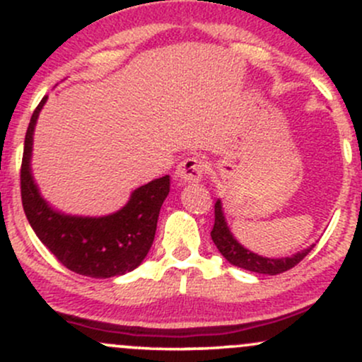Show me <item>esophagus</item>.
Returning a JSON list of instances; mask_svg holds the SVG:
<instances>
[{
  "instance_id": "obj_1",
  "label": "esophagus",
  "mask_w": 362,
  "mask_h": 362,
  "mask_svg": "<svg viewBox=\"0 0 362 362\" xmlns=\"http://www.w3.org/2000/svg\"><path fill=\"white\" fill-rule=\"evenodd\" d=\"M202 173H204V163H202L201 158H185L184 161L178 163L175 170V180L182 185L194 184V182L201 180Z\"/></svg>"
}]
</instances>
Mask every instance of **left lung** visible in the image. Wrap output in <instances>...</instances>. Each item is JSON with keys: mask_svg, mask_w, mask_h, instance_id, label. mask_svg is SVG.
Masks as SVG:
<instances>
[{"mask_svg": "<svg viewBox=\"0 0 362 362\" xmlns=\"http://www.w3.org/2000/svg\"><path fill=\"white\" fill-rule=\"evenodd\" d=\"M211 238L221 255L230 262L231 265L245 269V271L257 272V274H267V276H276V274L286 272L293 269L294 265L300 264L306 255L311 252L315 245H310L305 250L294 253L291 257H281V259H269V257H262L259 253H253L248 248H245L238 240L231 233L230 226H228L226 218H224L223 202L218 199L214 204V226L211 231Z\"/></svg>", "mask_w": 362, "mask_h": 362, "instance_id": "obj_1", "label": "left lung"}]
</instances>
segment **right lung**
I'll list each match as a JSON object with an SVG mask.
<instances>
[{
    "label": "right lung",
    "mask_w": 362,
    "mask_h": 362,
    "mask_svg": "<svg viewBox=\"0 0 362 362\" xmlns=\"http://www.w3.org/2000/svg\"><path fill=\"white\" fill-rule=\"evenodd\" d=\"M45 102L47 97L32 114L20 172L22 204L32 230L64 267L81 276L109 279L134 271L155 240L161 204L170 192V177L138 187L126 206L107 216H74L54 209L40 195L30 165L35 124Z\"/></svg>",
    "instance_id": "add662e5"
}]
</instances>
